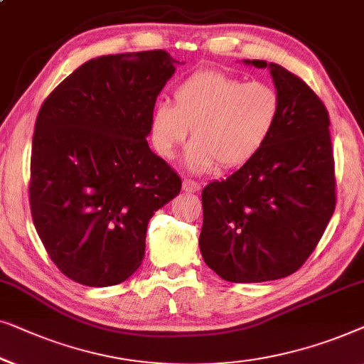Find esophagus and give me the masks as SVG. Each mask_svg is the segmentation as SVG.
Here are the masks:
<instances>
[{
  "label": "esophagus",
  "instance_id": "34e87169",
  "mask_svg": "<svg viewBox=\"0 0 364 364\" xmlns=\"http://www.w3.org/2000/svg\"><path fill=\"white\" fill-rule=\"evenodd\" d=\"M183 189L186 193H196L198 189H199V184L196 183V181H193V180H183Z\"/></svg>",
  "mask_w": 364,
  "mask_h": 364
}]
</instances>
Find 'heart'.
<instances>
[{
    "label": "heart",
    "mask_w": 364,
    "mask_h": 364,
    "mask_svg": "<svg viewBox=\"0 0 364 364\" xmlns=\"http://www.w3.org/2000/svg\"><path fill=\"white\" fill-rule=\"evenodd\" d=\"M279 115L280 97L269 84L199 70L176 87L173 104L158 100L153 105L150 136L153 148L171 158L191 129L193 141L184 155L189 170L237 168L260 151Z\"/></svg>",
    "instance_id": "heart-1"
}]
</instances>
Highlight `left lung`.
Returning a JSON list of instances; mask_svg holds the SVG:
<instances>
[{
  "instance_id": "obj_1",
  "label": "left lung",
  "mask_w": 364,
  "mask_h": 364,
  "mask_svg": "<svg viewBox=\"0 0 364 364\" xmlns=\"http://www.w3.org/2000/svg\"><path fill=\"white\" fill-rule=\"evenodd\" d=\"M280 97L277 125L252 160L203 189L199 249L209 269L235 284L299 270L335 211V161L323 102L304 80L265 60Z\"/></svg>"
}]
</instances>
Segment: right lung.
<instances>
[{
    "mask_svg": "<svg viewBox=\"0 0 364 364\" xmlns=\"http://www.w3.org/2000/svg\"><path fill=\"white\" fill-rule=\"evenodd\" d=\"M166 50L90 59L41 107L31 151L34 228L65 277L124 282L145 257L153 214L181 180L148 146L150 114L175 74Z\"/></svg>",
    "mask_w": 364,
    "mask_h": 364,
    "instance_id": "add662e5",
    "label": "right lung"
}]
</instances>
